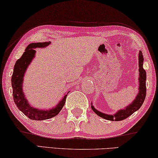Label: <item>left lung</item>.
I'll list each match as a JSON object with an SVG mask.
<instances>
[{"label":"left lung","mask_w":158,"mask_h":158,"mask_svg":"<svg viewBox=\"0 0 158 158\" xmlns=\"http://www.w3.org/2000/svg\"><path fill=\"white\" fill-rule=\"evenodd\" d=\"M143 57L141 51H139V94L135 98L134 101L130 103L128 106L124 107L123 110H119L114 114H107L101 112L95 108L94 106H91V109L95 113L98 115L102 118L106 119L110 121H121L129 117L130 115L137 111L145 101V98L146 96V72L143 68Z\"/></svg>","instance_id":"8db88e82"}]
</instances>
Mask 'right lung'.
I'll use <instances>...</instances> for the list:
<instances>
[{
    "instance_id": "right-lung-1",
    "label": "right lung",
    "mask_w": 158,
    "mask_h": 158,
    "mask_svg": "<svg viewBox=\"0 0 158 158\" xmlns=\"http://www.w3.org/2000/svg\"><path fill=\"white\" fill-rule=\"evenodd\" d=\"M51 42H41V43H32L28 45L25 51L22 54L20 58L17 60L14 66L13 73L12 75V87L13 100L17 107L19 110L33 120H44L52 118L59 113L63 107L66 101L67 95H64L62 100L53 108L48 110H39L34 108L29 103L23 92V78L24 72L27 67L34 59L36 53L34 48H45L48 46ZM69 93V92H68Z\"/></svg>"
}]
</instances>
